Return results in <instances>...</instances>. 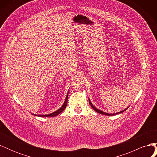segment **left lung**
<instances>
[{
  "mask_svg": "<svg viewBox=\"0 0 157 157\" xmlns=\"http://www.w3.org/2000/svg\"><path fill=\"white\" fill-rule=\"evenodd\" d=\"M88 100H89V103H90V106H91V107L93 108V109H94V110L95 111H96V112L98 113H100V114H101V115H107V116H113V115H117V114L122 113H123L124 111H125L126 110V109H127L128 107H128L127 108H126L125 109H124V110H123V111H120V112H118V113H105V112H104V111H101V110H99V109H97L96 107H95V106L93 105L92 103L91 102V101H90V98H88Z\"/></svg>",
  "mask_w": 157,
  "mask_h": 157,
  "instance_id": "left-lung-1",
  "label": "left lung"
}]
</instances>
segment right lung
Returning a JSON list of instances; mask_svg holds the SVG:
<instances>
[{
  "instance_id": "obj_1",
  "label": "right lung",
  "mask_w": 157,
  "mask_h": 157,
  "mask_svg": "<svg viewBox=\"0 0 157 157\" xmlns=\"http://www.w3.org/2000/svg\"><path fill=\"white\" fill-rule=\"evenodd\" d=\"M68 95H69V92H67V96H66L65 98V99L64 101V103H63L62 106H61L59 109H58V110L50 114H48V115H35V114H33V115L35 116H38V117H56L58 115H59V113H61V112H62L64 109L66 108V107H67V99H68Z\"/></svg>"
}]
</instances>
